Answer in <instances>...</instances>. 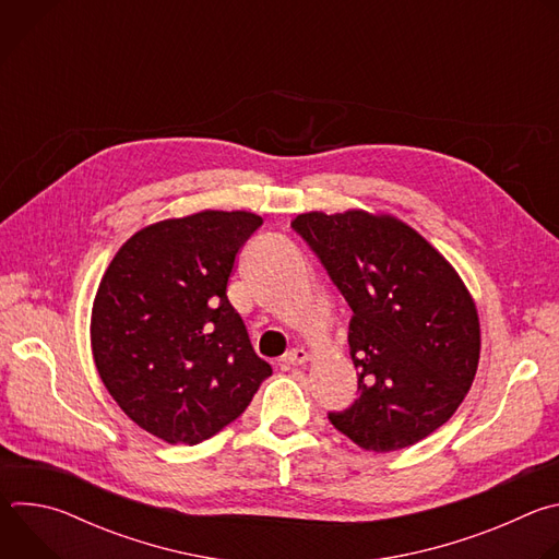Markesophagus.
<instances>
[{
    "label": "esophagus",
    "mask_w": 559,
    "mask_h": 559,
    "mask_svg": "<svg viewBox=\"0 0 559 559\" xmlns=\"http://www.w3.org/2000/svg\"><path fill=\"white\" fill-rule=\"evenodd\" d=\"M309 358H311V354H309L305 347H296V349H292V352L285 354L283 362H285L287 367H296V365H305Z\"/></svg>",
    "instance_id": "34e87169"
}]
</instances>
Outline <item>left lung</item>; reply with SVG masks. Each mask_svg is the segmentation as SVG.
<instances>
[{
  "label": "left lung",
  "instance_id": "1",
  "mask_svg": "<svg viewBox=\"0 0 559 559\" xmlns=\"http://www.w3.org/2000/svg\"><path fill=\"white\" fill-rule=\"evenodd\" d=\"M294 229L349 302L358 397L332 425L376 453L412 447L442 427L480 362V316L455 267L386 212H305Z\"/></svg>",
  "mask_w": 559,
  "mask_h": 559
}]
</instances>
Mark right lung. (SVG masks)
I'll use <instances>...</instances> for the list:
<instances>
[{"label":"right lung","mask_w":559,"mask_h":559,"mask_svg":"<svg viewBox=\"0 0 559 559\" xmlns=\"http://www.w3.org/2000/svg\"><path fill=\"white\" fill-rule=\"evenodd\" d=\"M263 218L201 210L134 231L102 276L91 347L121 412L168 444H199L272 373L227 300L236 257Z\"/></svg>","instance_id":"add662e5"}]
</instances>
